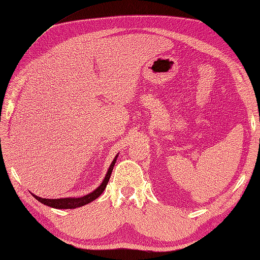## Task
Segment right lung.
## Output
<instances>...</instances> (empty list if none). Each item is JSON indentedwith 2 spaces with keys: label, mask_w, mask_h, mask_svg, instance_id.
I'll return each mask as SVG.
<instances>
[{
  "label": "right lung",
  "mask_w": 260,
  "mask_h": 260,
  "mask_svg": "<svg viewBox=\"0 0 260 260\" xmlns=\"http://www.w3.org/2000/svg\"><path fill=\"white\" fill-rule=\"evenodd\" d=\"M116 158H118V155L115 156V158L113 159L112 164H111V166L109 167V171L105 175V178L103 179V182L101 183L100 186L93 190L92 193H89L87 195H84L82 198H66V199H42L37 197V195L32 194L34 198L36 200H38L40 203L45 204V205H48L50 208H55V209H76L79 208V206H83L85 204L91 203L92 201L96 200L101 194L103 193V190L105 189L108 185L109 179L111 177V174H112L113 171V167L115 165V161H116Z\"/></svg>",
  "instance_id": "obj_1"
}]
</instances>
